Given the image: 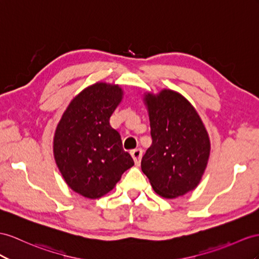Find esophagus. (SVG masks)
Wrapping results in <instances>:
<instances>
[{"label":"esophagus","instance_id":"esophagus-1","mask_svg":"<svg viewBox=\"0 0 259 259\" xmlns=\"http://www.w3.org/2000/svg\"><path fill=\"white\" fill-rule=\"evenodd\" d=\"M130 153H131V156L134 157L136 165L140 164L141 158H142V149H140V148L135 149V150H132V151L130 152Z\"/></svg>","mask_w":259,"mask_h":259}]
</instances>
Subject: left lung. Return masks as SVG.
<instances>
[{"mask_svg": "<svg viewBox=\"0 0 259 259\" xmlns=\"http://www.w3.org/2000/svg\"><path fill=\"white\" fill-rule=\"evenodd\" d=\"M145 104L152 145L142 157V171L160 196H183L196 188L207 166L210 153L207 130L193 106L176 92L149 93Z\"/></svg>", "mask_w": 259, "mask_h": 259, "instance_id": "8db88e82", "label": "left lung"}]
</instances>
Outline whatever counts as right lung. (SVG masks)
Wrapping results in <instances>:
<instances>
[{
    "label": "right lung",
    "instance_id": "obj_1",
    "mask_svg": "<svg viewBox=\"0 0 259 259\" xmlns=\"http://www.w3.org/2000/svg\"><path fill=\"white\" fill-rule=\"evenodd\" d=\"M122 98L118 85L96 83L73 99L59 122L54 153L69 187L90 199L115 187L134 160L109 118Z\"/></svg>",
    "mask_w": 259,
    "mask_h": 259
}]
</instances>
